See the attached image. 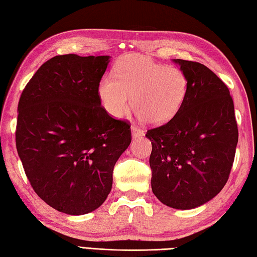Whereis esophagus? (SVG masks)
Wrapping results in <instances>:
<instances>
[{"label": "esophagus", "instance_id": "34e87169", "mask_svg": "<svg viewBox=\"0 0 257 257\" xmlns=\"http://www.w3.org/2000/svg\"><path fill=\"white\" fill-rule=\"evenodd\" d=\"M131 130H132V136L134 139L141 138V136L144 135V131L141 127L136 126V125H132V128H131Z\"/></svg>", "mask_w": 257, "mask_h": 257}]
</instances>
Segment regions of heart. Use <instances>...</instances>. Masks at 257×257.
I'll use <instances>...</instances> for the list:
<instances>
[{
    "mask_svg": "<svg viewBox=\"0 0 257 257\" xmlns=\"http://www.w3.org/2000/svg\"><path fill=\"white\" fill-rule=\"evenodd\" d=\"M112 77L99 83L98 94L108 114L122 117L130 107L149 124L170 121L185 101L188 80L177 67L166 66L133 54L117 61Z\"/></svg>",
    "mask_w": 257,
    "mask_h": 257,
    "instance_id": "b5f03b06",
    "label": "heart"
}]
</instances>
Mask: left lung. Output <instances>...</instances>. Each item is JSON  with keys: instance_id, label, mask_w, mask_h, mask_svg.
I'll return each instance as SVG.
<instances>
[{"instance_id": "left-lung-1", "label": "left lung", "mask_w": 257, "mask_h": 257, "mask_svg": "<svg viewBox=\"0 0 257 257\" xmlns=\"http://www.w3.org/2000/svg\"><path fill=\"white\" fill-rule=\"evenodd\" d=\"M188 80L185 101L169 122L149 130L152 191L177 209L201 206L228 180L238 130L233 98L215 73L198 62L173 60Z\"/></svg>"}]
</instances>
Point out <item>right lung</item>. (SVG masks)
Instances as JSON below:
<instances>
[{"mask_svg": "<svg viewBox=\"0 0 257 257\" xmlns=\"http://www.w3.org/2000/svg\"><path fill=\"white\" fill-rule=\"evenodd\" d=\"M109 56L57 55L21 94L17 150L34 192L51 207L83 215L106 200L113 170L132 141L131 125L101 105Z\"/></svg>", "mask_w": 257, "mask_h": 257, "instance_id": "obj_1", "label": "right lung"}]
</instances>
